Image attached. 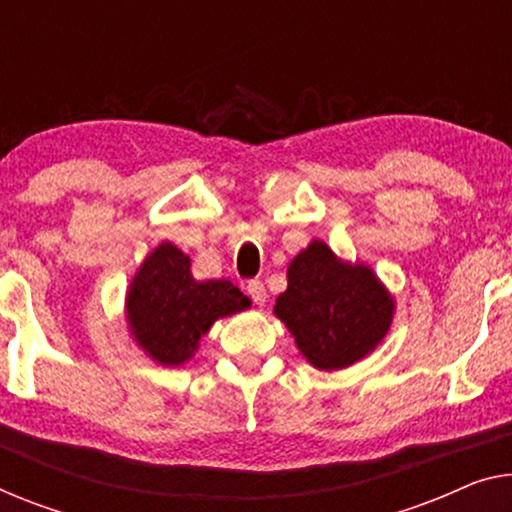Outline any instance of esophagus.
Masks as SVG:
<instances>
[{
	"label": "esophagus",
	"mask_w": 512,
	"mask_h": 512,
	"mask_svg": "<svg viewBox=\"0 0 512 512\" xmlns=\"http://www.w3.org/2000/svg\"><path fill=\"white\" fill-rule=\"evenodd\" d=\"M246 292H248L250 299H253L257 305H264L266 303V289H264V282L262 280H248Z\"/></svg>",
	"instance_id": "obj_1"
}]
</instances>
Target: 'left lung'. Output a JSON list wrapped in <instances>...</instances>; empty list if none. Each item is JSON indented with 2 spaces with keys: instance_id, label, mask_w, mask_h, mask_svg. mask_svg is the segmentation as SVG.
I'll return each instance as SVG.
<instances>
[{
  "instance_id": "1",
  "label": "left lung",
  "mask_w": 512,
  "mask_h": 512,
  "mask_svg": "<svg viewBox=\"0 0 512 512\" xmlns=\"http://www.w3.org/2000/svg\"><path fill=\"white\" fill-rule=\"evenodd\" d=\"M273 312L308 363L331 372L361 361L386 338L395 301L370 266L342 262L315 239L289 262Z\"/></svg>"
}]
</instances>
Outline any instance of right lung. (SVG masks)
<instances>
[{
	"label": "right lung",
	"mask_w": 512,
	"mask_h": 512,
	"mask_svg": "<svg viewBox=\"0 0 512 512\" xmlns=\"http://www.w3.org/2000/svg\"><path fill=\"white\" fill-rule=\"evenodd\" d=\"M246 308L250 299L230 280H195L190 257L170 241L147 255L126 294L133 340L167 368L193 358L216 319Z\"/></svg>",
	"instance_id": "1"
}]
</instances>
